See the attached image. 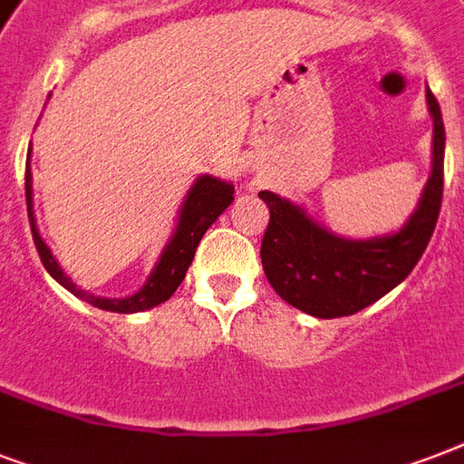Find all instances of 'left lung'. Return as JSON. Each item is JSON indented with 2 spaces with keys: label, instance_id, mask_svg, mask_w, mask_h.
<instances>
[{
  "label": "left lung",
  "instance_id": "left-lung-1",
  "mask_svg": "<svg viewBox=\"0 0 464 464\" xmlns=\"http://www.w3.org/2000/svg\"><path fill=\"white\" fill-rule=\"evenodd\" d=\"M433 118V163L417 209L392 236L346 240L327 231L305 209L262 189L269 224L262 238V267L272 289L294 308L315 317H344L375 304L404 282L433 236L443 199L446 130L439 101L426 91Z\"/></svg>",
  "mask_w": 464,
  "mask_h": 464
}]
</instances>
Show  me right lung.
Returning a JSON list of instances; mask_svg holds the SVG:
<instances>
[{
  "mask_svg": "<svg viewBox=\"0 0 464 464\" xmlns=\"http://www.w3.org/2000/svg\"><path fill=\"white\" fill-rule=\"evenodd\" d=\"M31 154V151H28ZM233 202V185L214 178V175H202L197 178V182L189 188L185 202H182L180 217H178V226H175L173 238L168 240V246L163 247L159 262H156L154 272L147 279V284L141 286L137 294L127 298H101L93 296L89 291L79 289L72 279H69L57 260L50 253V247L43 243L38 228H35V218H33V178L31 168H25V204H28V218H31V231L35 247H38L40 262L43 267L50 272L54 282H60L67 291H72L74 296L91 304L93 308L111 310V313H140V310H149L154 305L163 304L173 296L175 289L180 286L185 279V272L192 265L195 250L199 246V240L207 233L214 221H217L224 209H228V204Z\"/></svg>",
  "mask_w": 464,
  "mask_h": 464,
  "instance_id": "1",
  "label": "right lung"
}]
</instances>
